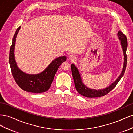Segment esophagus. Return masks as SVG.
I'll list each match as a JSON object with an SVG mask.
<instances>
[{
  "mask_svg": "<svg viewBox=\"0 0 133 133\" xmlns=\"http://www.w3.org/2000/svg\"><path fill=\"white\" fill-rule=\"evenodd\" d=\"M69 59H70V61H74V60L76 59L75 56L74 55H70V56H69Z\"/></svg>",
  "mask_w": 133,
  "mask_h": 133,
  "instance_id": "obj_1",
  "label": "esophagus"
}]
</instances>
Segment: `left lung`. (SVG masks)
I'll return each mask as SVG.
<instances>
[{
	"instance_id": "obj_1",
	"label": "left lung",
	"mask_w": 133,
	"mask_h": 133,
	"mask_svg": "<svg viewBox=\"0 0 133 133\" xmlns=\"http://www.w3.org/2000/svg\"><path fill=\"white\" fill-rule=\"evenodd\" d=\"M117 36L119 37V39L120 41V44L122 47V50L123 51L124 55V64L123 70L120 75L119 76V77L114 82L112 83L103 89H99V90H95V89H91L87 87L84 83H83L82 78L81 77L79 72L76 66H75L74 64H71V71L72 74V76L74 78V81L75 83V88L77 91V92L81 94V95L85 96L87 97L92 98V97H98L103 96L105 95L108 94L109 92L115 88L116 85L117 84V83L120 80V79L122 78L123 75L125 73L127 66V56L126 54L127 48L128 46V42H127V38L125 35L123 34L120 31H119L117 33Z\"/></svg>"
}]
</instances>
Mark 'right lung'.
<instances>
[{"label":"right lung","mask_w":133,"mask_h":133,"mask_svg":"<svg viewBox=\"0 0 133 133\" xmlns=\"http://www.w3.org/2000/svg\"><path fill=\"white\" fill-rule=\"evenodd\" d=\"M21 28H17L13 38L12 44L9 52V61L14 79L17 85L25 91L32 93H42L50 89L55 75L61 64L66 61V56H62L53 60L48 67L38 74H28L23 72L17 66L14 57V47L17 34Z\"/></svg>","instance_id":"1"}]
</instances>
